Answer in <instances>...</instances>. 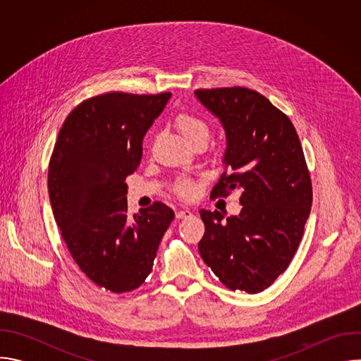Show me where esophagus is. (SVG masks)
Listing matches in <instances>:
<instances>
[{
  "mask_svg": "<svg viewBox=\"0 0 361 361\" xmlns=\"http://www.w3.org/2000/svg\"><path fill=\"white\" fill-rule=\"evenodd\" d=\"M192 216V212H190L188 209H181L176 213L177 219H190Z\"/></svg>",
  "mask_w": 361,
  "mask_h": 361,
  "instance_id": "34e87169",
  "label": "esophagus"
}]
</instances>
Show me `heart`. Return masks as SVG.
Returning a JSON list of instances; mask_svg holds the SVG:
<instances>
[{"instance_id": "1", "label": "heart", "mask_w": 361, "mask_h": 361, "mask_svg": "<svg viewBox=\"0 0 361 361\" xmlns=\"http://www.w3.org/2000/svg\"><path fill=\"white\" fill-rule=\"evenodd\" d=\"M176 127L180 131V134L184 137V140L192 145L195 142H207L210 137V127L202 118L190 114V113H181L176 118ZM200 190V184L194 181L192 178L183 177L177 180L174 185V191L178 197L184 200H192Z\"/></svg>"}]
</instances>
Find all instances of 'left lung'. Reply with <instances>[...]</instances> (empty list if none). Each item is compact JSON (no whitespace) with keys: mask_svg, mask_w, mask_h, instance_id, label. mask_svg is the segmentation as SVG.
Masks as SVG:
<instances>
[{"mask_svg":"<svg viewBox=\"0 0 361 361\" xmlns=\"http://www.w3.org/2000/svg\"><path fill=\"white\" fill-rule=\"evenodd\" d=\"M195 97L227 137L226 171L212 197L240 190L243 205L227 220L200 210L205 231L198 251L227 288L260 293L291 263L310 216L313 188L300 138L290 118L254 90L201 88Z\"/></svg>","mask_w":361,"mask_h":361,"instance_id":"8db88e82","label":"left lung"}]
</instances>
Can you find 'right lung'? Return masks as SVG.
I'll list each match as a JSON object with an SVG mask.
<instances>
[{"label":"right lung","instance_id":"right-lung-1","mask_svg":"<svg viewBox=\"0 0 361 361\" xmlns=\"http://www.w3.org/2000/svg\"><path fill=\"white\" fill-rule=\"evenodd\" d=\"M170 97L113 91L84 99L66 118L49 159L48 194L61 237L80 270L116 294L145 281L174 220L160 201L130 217L126 184Z\"/></svg>","mask_w":361,"mask_h":361}]
</instances>
